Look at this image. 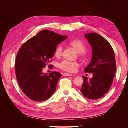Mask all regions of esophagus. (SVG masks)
Here are the masks:
<instances>
[{
  "mask_svg": "<svg viewBox=\"0 0 128 128\" xmlns=\"http://www.w3.org/2000/svg\"><path fill=\"white\" fill-rule=\"evenodd\" d=\"M63 75H64V76H72V74H69V73H64Z\"/></svg>",
  "mask_w": 128,
  "mask_h": 128,
  "instance_id": "1",
  "label": "esophagus"
}]
</instances>
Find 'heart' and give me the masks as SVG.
I'll list each match as a JSON object with an SVG mask.
<instances>
[{
  "mask_svg": "<svg viewBox=\"0 0 128 128\" xmlns=\"http://www.w3.org/2000/svg\"><path fill=\"white\" fill-rule=\"evenodd\" d=\"M69 44L74 48L79 53L80 58H86V53L84 51L86 50V46L84 42L78 40H74L69 42ZM63 48L61 45H58L54 51V55L56 58H60L62 54ZM60 68L65 71L69 72H75L78 67V64L75 62L68 60H64L59 64Z\"/></svg>",
  "mask_w": 128,
  "mask_h": 128,
  "instance_id": "obj_1",
  "label": "heart"
}]
</instances>
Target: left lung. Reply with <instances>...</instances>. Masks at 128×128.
Here are the masks:
<instances>
[{
	"instance_id": "8db88e82",
	"label": "left lung",
	"mask_w": 128,
	"mask_h": 128,
	"mask_svg": "<svg viewBox=\"0 0 128 128\" xmlns=\"http://www.w3.org/2000/svg\"><path fill=\"white\" fill-rule=\"evenodd\" d=\"M92 47V59L84 69L86 72L93 73L92 78L83 76L80 92L86 98L96 99L109 91L116 72L113 49L102 36L95 32L84 34Z\"/></svg>"
}]
</instances>
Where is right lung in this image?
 <instances>
[{"mask_svg": "<svg viewBox=\"0 0 128 128\" xmlns=\"http://www.w3.org/2000/svg\"><path fill=\"white\" fill-rule=\"evenodd\" d=\"M52 31L43 30L23 44L17 54L15 74L19 86L34 101L42 102L56 91L61 76L58 72L44 73L58 44L67 38Z\"/></svg>", "mask_w": 128, "mask_h": 128, "instance_id": "right-lung-1", "label": "right lung"}]
</instances>
